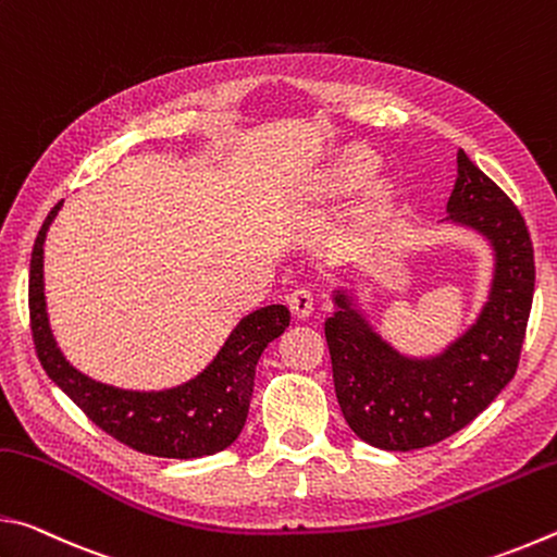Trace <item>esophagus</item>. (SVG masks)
<instances>
[{
	"label": "esophagus",
	"mask_w": 557,
	"mask_h": 557,
	"mask_svg": "<svg viewBox=\"0 0 557 557\" xmlns=\"http://www.w3.org/2000/svg\"><path fill=\"white\" fill-rule=\"evenodd\" d=\"M287 301H289L292 314H295L297 319H307L309 314L314 312V295H312V289L299 287V289L292 292Z\"/></svg>",
	"instance_id": "1"
}]
</instances>
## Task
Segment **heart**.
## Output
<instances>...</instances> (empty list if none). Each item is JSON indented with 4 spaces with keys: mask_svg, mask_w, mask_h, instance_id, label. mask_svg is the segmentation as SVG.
<instances>
[{
    "mask_svg": "<svg viewBox=\"0 0 557 557\" xmlns=\"http://www.w3.org/2000/svg\"><path fill=\"white\" fill-rule=\"evenodd\" d=\"M366 169H369V162H366V159H356L351 164V174H363Z\"/></svg>",
    "mask_w": 557,
    "mask_h": 557,
    "instance_id": "heart-1",
    "label": "heart"
}]
</instances>
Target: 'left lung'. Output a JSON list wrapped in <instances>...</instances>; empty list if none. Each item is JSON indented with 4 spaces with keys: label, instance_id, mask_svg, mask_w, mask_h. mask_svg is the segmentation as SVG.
Instances as JSON below:
<instances>
[{
    "label": "left lung",
    "instance_id": "1",
    "mask_svg": "<svg viewBox=\"0 0 557 557\" xmlns=\"http://www.w3.org/2000/svg\"><path fill=\"white\" fill-rule=\"evenodd\" d=\"M457 164L449 219L488 235L496 250L492 295L476 324L442 356L418 361L383 344L344 295L324 322L344 418L381 449H420L455 435L506 388L521 358L535 287L531 233L516 203L461 149Z\"/></svg>",
    "mask_w": 557,
    "mask_h": 557
}]
</instances>
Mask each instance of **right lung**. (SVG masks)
I'll use <instances>...</instances> for the list:
<instances>
[{"instance_id": "right-lung-1", "label": "right lung", "mask_w": 557, "mask_h": 557, "mask_svg": "<svg viewBox=\"0 0 557 557\" xmlns=\"http://www.w3.org/2000/svg\"><path fill=\"white\" fill-rule=\"evenodd\" d=\"M61 203L36 235L29 270L32 336L44 371L102 432L143 455L196 459L231 447L248 418L258 358L289 326V309L270 305L243 317L209 369L178 388L135 393L90 381L65 361L46 317L44 238Z\"/></svg>"}]
</instances>
